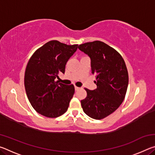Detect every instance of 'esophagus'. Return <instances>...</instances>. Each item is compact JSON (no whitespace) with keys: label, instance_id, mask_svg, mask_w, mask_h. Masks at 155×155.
Instances as JSON below:
<instances>
[{"label":"esophagus","instance_id":"1","mask_svg":"<svg viewBox=\"0 0 155 155\" xmlns=\"http://www.w3.org/2000/svg\"><path fill=\"white\" fill-rule=\"evenodd\" d=\"M74 88H75V90L76 91H77V90H80V87H77V86H75L74 87Z\"/></svg>","mask_w":155,"mask_h":155}]
</instances>
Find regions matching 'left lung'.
Returning <instances> with one entry per match:
<instances>
[{
  "label": "left lung",
  "instance_id": "obj_1",
  "mask_svg": "<svg viewBox=\"0 0 155 155\" xmlns=\"http://www.w3.org/2000/svg\"><path fill=\"white\" fill-rule=\"evenodd\" d=\"M90 57L91 73L97 88H85L87 97L81 101L83 111L93 119H103L114 112L124 101L128 84L127 65L118 52L101 41L78 46Z\"/></svg>",
  "mask_w": 155,
  "mask_h": 155
}]
</instances>
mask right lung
I'll list each match as a JSON object with an SVG mask.
<instances>
[{"mask_svg":"<svg viewBox=\"0 0 155 155\" xmlns=\"http://www.w3.org/2000/svg\"><path fill=\"white\" fill-rule=\"evenodd\" d=\"M77 48L78 44L52 40L36 50L28 60L25 74L26 93L33 109L44 116L57 117L68 110L74 86L55 78L65 72V64Z\"/></svg>","mask_w":155,"mask_h":155,"instance_id":"right-lung-1","label":"right lung"}]
</instances>
